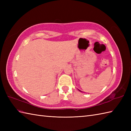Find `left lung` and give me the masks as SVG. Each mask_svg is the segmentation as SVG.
<instances>
[{"mask_svg": "<svg viewBox=\"0 0 131 131\" xmlns=\"http://www.w3.org/2000/svg\"><path fill=\"white\" fill-rule=\"evenodd\" d=\"M79 91H80V90H79Z\"/></svg>", "mask_w": 131, "mask_h": 131, "instance_id": "1", "label": "left lung"}]
</instances>
